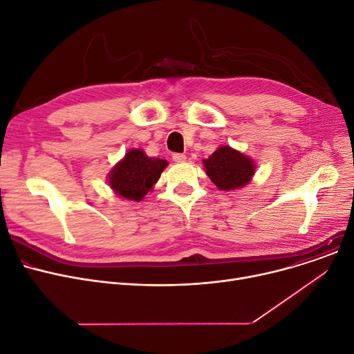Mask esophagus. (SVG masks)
<instances>
[{"label": "esophagus", "mask_w": 354, "mask_h": 354, "mask_svg": "<svg viewBox=\"0 0 354 354\" xmlns=\"http://www.w3.org/2000/svg\"><path fill=\"white\" fill-rule=\"evenodd\" d=\"M173 160H174L176 162H184V161L187 160V157H185V154L176 153V154H173Z\"/></svg>", "instance_id": "34e87169"}]
</instances>
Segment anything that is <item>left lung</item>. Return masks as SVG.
<instances>
[{
  "mask_svg": "<svg viewBox=\"0 0 354 354\" xmlns=\"http://www.w3.org/2000/svg\"><path fill=\"white\" fill-rule=\"evenodd\" d=\"M203 167L217 189L223 192L243 189L250 184L256 173L254 160L230 145H220L209 158L203 160Z\"/></svg>",
  "mask_w": 354,
  "mask_h": 354,
  "instance_id": "obj_1",
  "label": "left lung"
}]
</instances>
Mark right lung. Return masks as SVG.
<instances>
[{"label": "right lung", "instance_id": "right-lung-1", "mask_svg": "<svg viewBox=\"0 0 354 354\" xmlns=\"http://www.w3.org/2000/svg\"><path fill=\"white\" fill-rule=\"evenodd\" d=\"M167 165L169 162L162 158L149 157L141 149H131L107 174V181L121 198L140 203L153 192Z\"/></svg>", "mask_w": 354, "mask_h": 354}]
</instances>
